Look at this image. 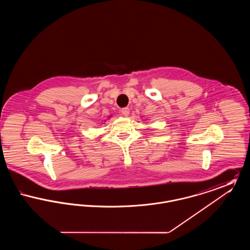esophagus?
Masks as SVG:
<instances>
[{
  "mask_svg": "<svg viewBox=\"0 0 250 250\" xmlns=\"http://www.w3.org/2000/svg\"><path fill=\"white\" fill-rule=\"evenodd\" d=\"M121 114L124 116H128L129 115V108L128 107H124L121 109Z\"/></svg>",
  "mask_w": 250,
  "mask_h": 250,
  "instance_id": "obj_1",
  "label": "esophagus"
}]
</instances>
